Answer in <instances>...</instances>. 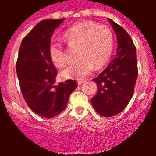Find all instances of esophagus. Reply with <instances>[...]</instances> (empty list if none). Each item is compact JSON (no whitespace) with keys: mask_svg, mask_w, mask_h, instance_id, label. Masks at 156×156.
Returning <instances> with one entry per match:
<instances>
[{"mask_svg":"<svg viewBox=\"0 0 156 156\" xmlns=\"http://www.w3.org/2000/svg\"><path fill=\"white\" fill-rule=\"evenodd\" d=\"M85 82H86V80H84V79H83V80H78V85H82V84H83V83H85Z\"/></svg>","mask_w":156,"mask_h":156,"instance_id":"obj_1","label":"esophagus"}]
</instances>
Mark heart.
I'll list each match as a JSON object with an SVG mask.
<instances>
[{
  "instance_id": "1",
  "label": "heart",
  "mask_w": 156,
  "mask_h": 156,
  "mask_svg": "<svg viewBox=\"0 0 156 156\" xmlns=\"http://www.w3.org/2000/svg\"><path fill=\"white\" fill-rule=\"evenodd\" d=\"M69 46L78 47V58L80 61L71 65L61 72L65 78L82 79L96 68L108 61L113 49V35L108 27L99 26L93 22H83L73 25L64 34ZM48 55L52 63L57 68L67 64L66 52L61 44L51 43Z\"/></svg>"
}]
</instances>
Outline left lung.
<instances>
[{"instance_id":"obj_1","label":"left lung","mask_w":156,"mask_h":156,"mask_svg":"<svg viewBox=\"0 0 156 156\" xmlns=\"http://www.w3.org/2000/svg\"><path fill=\"white\" fill-rule=\"evenodd\" d=\"M117 39L115 58L93 81L98 91L91 99L93 108L105 117L120 113L133 96L138 77L136 48L123 27L109 19Z\"/></svg>"}]
</instances>
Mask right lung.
I'll return each instance as SVG.
<instances>
[{
    "mask_svg": "<svg viewBox=\"0 0 156 156\" xmlns=\"http://www.w3.org/2000/svg\"><path fill=\"white\" fill-rule=\"evenodd\" d=\"M63 21L45 19L38 23L23 38L16 63L26 103L34 112L47 118L66 108L69 95L78 87L72 79L55 85L57 72L50 60L48 46L54 30Z\"/></svg>",
    "mask_w": 156,
    "mask_h": 156,
    "instance_id": "obj_1",
    "label": "right lung"
}]
</instances>
